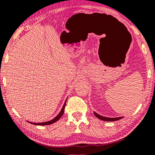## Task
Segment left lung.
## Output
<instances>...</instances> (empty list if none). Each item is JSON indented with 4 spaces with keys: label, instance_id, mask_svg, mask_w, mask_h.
<instances>
[{
    "label": "left lung",
    "instance_id": "left-lung-1",
    "mask_svg": "<svg viewBox=\"0 0 155 155\" xmlns=\"http://www.w3.org/2000/svg\"><path fill=\"white\" fill-rule=\"evenodd\" d=\"M94 115H96V116L99 118L100 120H104V121H108V122H111V121H116V120H119L120 119H122V117H103L102 116V115H100L98 114H96V113L94 112Z\"/></svg>",
    "mask_w": 155,
    "mask_h": 155
}]
</instances>
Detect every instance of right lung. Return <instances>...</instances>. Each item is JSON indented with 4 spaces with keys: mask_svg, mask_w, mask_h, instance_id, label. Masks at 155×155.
I'll use <instances>...</instances> for the list:
<instances>
[{
    "mask_svg": "<svg viewBox=\"0 0 155 155\" xmlns=\"http://www.w3.org/2000/svg\"><path fill=\"white\" fill-rule=\"evenodd\" d=\"M65 103H66V101L65 102V103L64 104V106H63L62 109L61 110V111H60L59 114L57 115V116L54 117V119H52L51 121H48V122H41V123H33V122H30L31 124H35V125H49V124H53L55 122H57V120L59 119H60V117H61L63 114H64V109H65Z\"/></svg>",
    "mask_w": 155,
    "mask_h": 155,
    "instance_id": "right-lung-1",
    "label": "right lung"
}]
</instances>
